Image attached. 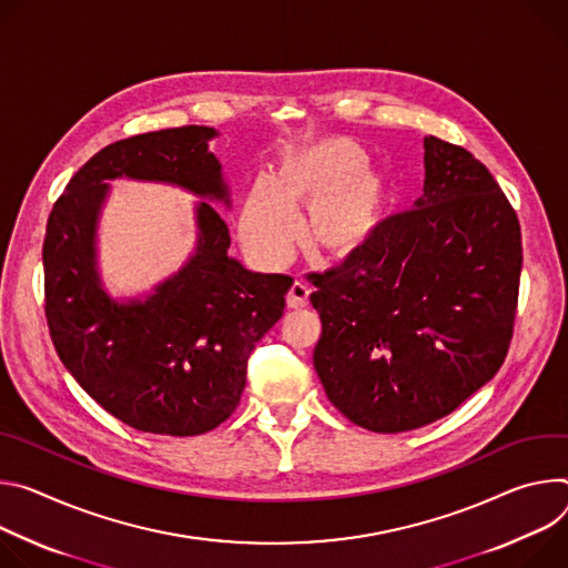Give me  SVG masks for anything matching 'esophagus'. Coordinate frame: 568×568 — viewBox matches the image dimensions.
Masks as SVG:
<instances>
[{"label": "esophagus", "mask_w": 568, "mask_h": 568, "mask_svg": "<svg viewBox=\"0 0 568 568\" xmlns=\"http://www.w3.org/2000/svg\"><path fill=\"white\" fill-rule=\"evenodd\" d=\"M308 295H311V288L304 282L297 280V282H293V286L286 293V306L288 308H304L308 304Z\"/></svg>", "instance_id": "esophagus-1"}]
</instances>
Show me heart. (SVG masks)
Wrapping results in <instances>:
<instances>
[{
  "mask_svg": "<svg viewBox=\"0 0 568 568\" xmlns=\"http://www.w3.org/2000/svg\"><path fill=\"white\" fill-rule=\"evenodd\" d=\"M363 149L347 138H325L284 158L271 180L250 189L241 239L264 264H282L297 236L311 257L341 262L367 245L386 210V184L363 166Z\"/></svg>",
  "mask_w": 568,
  "mask_h": 568,
  "instance_id": "obj_1",
  "label": "heart"
}]
</instances>
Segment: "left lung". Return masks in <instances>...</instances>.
<instances>
[{
    "mask_svg": "<svg viewBox=\"0 0 568 568\" xmlns=\"http://www.w3.org/2000/svg\"><path fill=\"white\" fill-rule=\"evenodd\" d=\"M424 194L343 266L311 273L323 334L313 365L329 402L374 433L454 413L510 349L521 227L467 149L424 140Z\"/></svg>",
    "mask_w": 568,
    "mask_h": 568,
    "instance_id": "obj_1",
    "label": "left lung"
}]
</instances>
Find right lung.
<instances>
[{"mask_svg": "<svg viewBox=\"0 0 568 568\" xmlns=\"http://www.w3.org/2000/svg\"><path fill=\"white\" fill-rule=\"evenodd\" d=\"M207 125H180L101 149L68 182L42 245L44 316L53 347L79 386L112 417L144 433L189 437L236 408L250 352L282 318L288 275L250 273L227 257L230 230L199 207L196 257L146 302L116 304L94 271V223L105 180L180 184L227 203Z\"/></svg>", "mask_w": 568, "mask_h": 568, "instance_id": "add662e5", "label": "right lung"}]
</instances>
